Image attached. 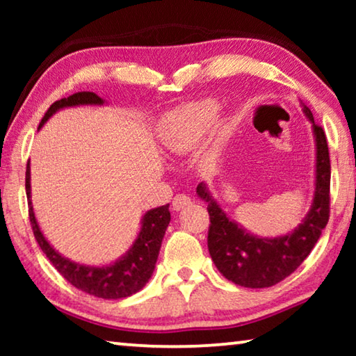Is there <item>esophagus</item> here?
<instances>
[{
  "instance_id": "obj_1",
  "label": "esophagus",
  "mask_w": 356,
  "mask_h": 356,
  "mask_svg": "<svg viewBox=\"0 0 356 356\" xmlns=\"http://www.w3.org/2000/svg\"><path fill=\"white\" fill-rule=\"evenodd\" d=\"M191 204V200L186 195H176L172 200V209L174 210H182L185 207H188Z\"/></svg>"
}]
</instances>
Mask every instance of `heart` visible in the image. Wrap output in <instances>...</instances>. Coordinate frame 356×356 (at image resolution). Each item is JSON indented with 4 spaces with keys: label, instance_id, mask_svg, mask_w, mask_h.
<instances>
[{
    "label": "heart",
    "instance_id": "b5f03b06",
    "mask_svg": "<svg viewBox=\"0 0 356 356\" xmlns=\"http://www.w3.org/2000/svg\"><path fill=\"white\" fill-rule=\"evenodd\" d=\"M218 114V104L212 99L190 102L168 114L161 122L160 143L165 150L184 154L206 134ZM226 134L225 127L218 129V136Z\"/></svg>",
    "mask_w": 356,
    "mask_h": 356
}]
</instances>
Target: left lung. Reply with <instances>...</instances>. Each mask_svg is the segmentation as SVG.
<instances>
[{
    "instance_id": "8db88e82",
    "label": "left lung",
    "mask_w": 356,
    "mask_h": 356,
    "mask_svg": "<svg viewBox=\"0 0 356 356\" xmlns=\"http://www.w3.org/2000/svg\"><path fill=\"white\" fill-rule=\"evenodd\" d=\"M303 111L312 122L316 138V190L308 215L292 234L276 238L251 236L222 212L206 184L196 188L207 202L210 218L207 246L220 273L234 284L262 289L278 284L309 256L330 218V152L325 131L314 122L308 106Z\"/></svg>"
}]
</instances>
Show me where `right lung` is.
<instances>
[{
  "label": "right lung",
  "instance_id": "obj_1",
  "mask_svg": "<svg viewBox=\"0 0 356 356\" xmlns=\"http://www.w3.org/2000/svg\"><path fill=\"white\" fill-rule=\"evenodd\" d=\"M104 99H100L94 92H76L69 95L67 99H61L48 108L45 116L42 118L39 129L44 125L48 118H51L58 110L65 106L76 105H102ZM29 161L26 166V196L29 207V221L34 232V237L38 240L40 250L45 252V256L50 259V262L55 265V268L67 280L72 286L80 289L94 297L105 300H119L130 297L146 286L154 273L156 257H159L161 240L165 237V231L171 221L170 204L149 210L143 216L141 231L138 234V238L127 254L120 257L119 261L106 267H88V265L75 264L69 259L63 257L58 251L53 250V246L47 242L44 234L40 232L38 221H35L34 210L31 206V184H29Z\"/></svg>",
  "mask_w": 356,
  "mask_h": 356
}]
</instances>
